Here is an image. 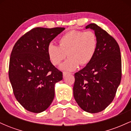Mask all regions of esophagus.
Returning a JSON list of instances; mask_svg holds the SVG:
<instances>
[{
    "mask_svg": "<svg viewBox=\"0 0 131 131\" xmlns=\"http://www.w3.org/2000/svg\"><path fill=\"white\" fill-rule=\"evenodd\" d=\"M68 74H69V73H68V72H66V71L63 72V77H65Z\"/></svg>",
    "mask_w": 131,
    "mask_h": 131,
    "instance_id": "34e87169",
    "label": "esophagus"
}]
</instances>
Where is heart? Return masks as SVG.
<instances>
[{"label": "heart", "mask_w": 131, "mask_h": 131, "mask_svg": "<svg viewBox=\"0 0 131 131\" xmlns=\"http://www.w3.org/2000/svg\"><path fill=\"white\" fill-rule=\"evenodd\" d=\"M59 46L50 43L47 53L53 65H58L67 56L70 58L61 66L67 71H74L79 67L88 64L94 58L97 49V37L92 31L71 30L58 40Z\"/></svg>", "instance_id": "heart-1"}]
</instances>
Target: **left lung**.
I'll use <instances>...</instances> for the list:
<instances>
[{
  "mask_svg": "<svg viewBox=\"0 0 131 131\" xmlns=\"http://www.w3.org/2000/svg\"><path fill=\"white\" fill-rule=\"evenodd\" d=\"M94 31L97 49L94 58L74 74L73 95L85 112H102L112 103L121 80V57L118 42L95 23L85 27Z\"/></svg>",
  "mask_w": 131,
  "mask_h": 131,
  "instance_id": "1",
  "label": "left lung"
}]
</instances>
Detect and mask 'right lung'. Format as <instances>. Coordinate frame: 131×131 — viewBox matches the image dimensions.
Masks as SVG:
<instances>
[{
  "mask_svg": "<svg viewBox=\"0 0 131 131\" xmlns=\"http://www.w3.org/2000/svg\"><path fill=\"white\" fill-rule=\"evenodd\" d=\"M64 28L37 27L25 33L13 46L8 76L17 101L29 112H42L55 96V83L63 73L52 64L47 47Z\"/></svg>",
  "mask_w": 131,
  "mask_h": 131,
  "instance_id": "right-lung-1",
  "label": "right lung"
}]
</instances>
